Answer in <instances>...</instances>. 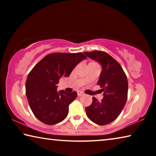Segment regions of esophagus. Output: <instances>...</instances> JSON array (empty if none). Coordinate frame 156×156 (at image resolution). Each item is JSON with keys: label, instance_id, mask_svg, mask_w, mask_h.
Returning a JSON list of instances; mask_svg holds the SVG:
<instances>
[{"label": "esophagus", "instance_id": "esophagus-1", "mask_svg": "<svg viewBox=\"0 0 156 156\" xmlns=\"http://www.w3.org/2000/svg\"><path fill=\"white\" fill-rule=\"evenodd\" d=\"M84 94V93L83 92H82V91H78V96H83V95Z\"/></svg>", "mask_w": 156, "mask_h": 156}]
</instances>
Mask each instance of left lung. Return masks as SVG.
Here are the masks:
<instances>
[{"instance_id":"8db88e82","label":"left lung","mask_w":156,"mask_h":156,"mask_svg":"<svg viewBox=\"0 0 156 156\" xmlns=\"http://www.w3.org/2000/svg\"><path fill=\"white\" fill-rule=\"evenodd\" d=\"M84 54L102 66L98 84L104 96L101 101L93 97L91 105L85 108L87 115L97 125H107L118 117L126 104L127 78L119 63L107 53L93 51Z\"/></svg>"}]
</instances>
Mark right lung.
Returning <instances> with one entry per match:
<instances>
[{
	"mask_svg": "<svg viewBox=\"0 0 156 156\" xmlns=\"http://www.w3.org/2000/svg\"><path fill=\"white\" fill-rule=\"evenodd\" d=\"M87 57L83 53H54L43 58L28 74L26 96L34 115L46 125L60 122L67 117L69 105L77 93L57 91L62 76L68 77L73 69Z\"/></svg>",
	"mask_w": 156,
	"mask_h": 156,
	"instance_id": "right-lung-1",
	"label": "right lung"
}]
</instances>
